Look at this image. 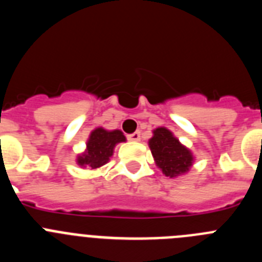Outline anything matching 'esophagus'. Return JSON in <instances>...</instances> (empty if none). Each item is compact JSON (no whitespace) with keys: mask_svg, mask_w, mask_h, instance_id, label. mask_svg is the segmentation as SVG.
Wrapping results in <instances>:
<instances>
[{"mask_svg":"<svg viewBox=\"0 0 262 262\" xmlns=\"http://www.w3.org/2000/svg\"><path fill=\"white\" fill-rule=\"evenodd\" d=\"M128 140H131V142H139V140H140V133L136 131V133L128 135Z\"/></svg>","mask_w":262,"mask_h":262,"instance_id":"esophagus-1","label":"esophagus"}]
</instances>
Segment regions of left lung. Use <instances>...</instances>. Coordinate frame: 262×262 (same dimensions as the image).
Listing matches in <instances>:
<instances>
[{"mask_svg": "<svg viewBox=\"0 0 262 262\" xmlns=\"http://www.w3.org/2000/svg\"><path fill=\"white\" fill-rule=\"evenodd\" d=\"M152 134L154 136L148 140V145L157 168L169 178L186 174L194 164L193 152L166 127H157Z\"/></svg>", "mask_w": 262, "mask_h": 262, "instance_id": "obj_1", "label": "left lung"}]
</instances>
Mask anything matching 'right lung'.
Instances as JSON below:
<instances>
[{
    "mask_svg": "<svg viewBox=\"0 0 262 262\" xmlns=\"http://www.w3.org/2000/svg\"><path fill=\"white\" fill-rule=\"evenodd\" d=\"M124 142L126 136L120 129L108 131L103 127H97L88 138L85 151L76 157V164L80 168H88L90 170L101 168L110 161L115 145Z\"/></svg>",
    "mask_w": 262,
    "mask_h": 262,
    "instance_id": "obj_1",
    "label": "right lung"
}]
</instances>
